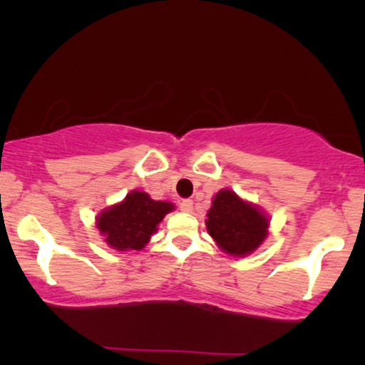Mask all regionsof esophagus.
<instances>
[{
	"label": "esophagus",
	"mask_w": 365,
	"mask_h": 365,
	"mask_svg": "<svg viewBox=\"0 0 365 365\" xmlns=\"http://www.w3.org/2000/svg\"><path fill=\"white\" fill-rule=\"evenodd\" d=\"M179 209H181L182 212H191L192 211V199H182V201L179 202Z\"/></svg>",
	"instance_id": "esophagus-1"
}]
</instances>
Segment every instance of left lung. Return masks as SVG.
Instances as JSON below:
<instances>
[{"mask_svg": "<svg viewBox=\"0 0 365 365\" xmlns=\"http://www.w3.org/2000/svg\"><path fill=\"white\" fill-rule=\"evenodd\" d=\"M206 227L222 251L232 256H246L266 239L269 221L257 207L244 202L236 192L222 189L214 196Z\"/></svg>", "mask_w": 365, "mask_h": 365, "instance_id": "obj_1", "label": "left lung"}]
</instances>
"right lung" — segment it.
Masks as SVG:
<instances>
[{"label":"right lung","mask_w":365,"mask_h":365,"mask_svg":"<svg viewBox=\"0 0 365 365\" xmlns=\"http://www.w3.org/2000/svg\"><path fill=\"white\" fill-rule=\"evenodd\" d=\"M173 209L171 202L154 201L146 192L133 191L123 202L99 214L96 226L111 247L118 251H139Z\"/></svg>","instance_id":"obj_1"}]
</instances>
